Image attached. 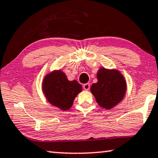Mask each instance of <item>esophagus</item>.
Returning a JSON list of instances; mask_svg holds the SVG:
<instances>
[{"label": "esophagus", "instance_id": "esophagus-1", "mask_svg": "<svg viewBox=\"0 0 158 158\" xmlns=\"http://www.w3.org/2000/svg\"><path fill=\"white\" fill-rule=\"evenodd\" d=\"M83 88H84L85 90H89V88H90V84H89V83H86V84H84V85H83Z\"/></svg>", "mask_w": 158, "mask_h": 158}]
</instances>
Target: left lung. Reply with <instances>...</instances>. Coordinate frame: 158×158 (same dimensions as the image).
<instances>
[{
	"mask_svg": "<svg viewBox=\"0 0 158 158\" xmlns=\"http://www.w3.org/2000/svg\"><path fill=\"white\" fill-rule=\"evenodd\" d=\"M97 82L91 86L92 94L101 107L110 110L117 106L125 97L127 81L117 69L100 67L97 73Z\"/></svg>",
	"mask_w": 158,
	"mask_h": 158,
	"instance_id": "obj_1",
	"label": "left lung"
}]
</instances>
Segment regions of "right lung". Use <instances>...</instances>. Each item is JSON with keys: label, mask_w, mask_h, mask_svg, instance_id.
Masks as SVG:
<instances>
[{"label": "right lung", "mask_w": 158, "mask_h": 158, "mask_svg": "<svg viewBox=\"0 0 158 158\" xmlns=\"http://www.w3.org/2000/svg\"><path fill=\"white\" fill-rule=\"evenodd\" d=\"M41 89L48 102L65 111L72 107L82 86L77 80L69 81L61 69H56L44 76Z\"/></svg>", "instance_id": "1"}]
</instances>
